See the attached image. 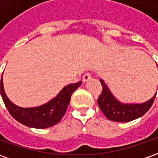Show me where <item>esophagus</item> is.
<instances>
[{"instance_id": "1", "label": "esophagus", "mask_w": 158, "mask_h": 158, "mask_svg": "<svg viewBox=\"0 0 158 158\" xmlns=\"http://www.w3.org/2000/svg\"><path fill=\"white\" fill-rule=\"evenodd\" d=\"M89 79H91V75H90V74H89V73H85V75L83 76V82L84 83H85V82H87V81H89Z\"/></svg>"}]
</instances>
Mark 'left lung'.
Listing matches in <instances>:
<instances>
[{"label": "left lung", "instance_id": "left-lung-1", "mask_svg": "<svg viewBox=\"0 0 158 158\" xmlns=\"http://www.w3.org/2000/svg\"><path fill=\"white\" fill-rule=\"evenodd\" d=\"M102 86V91L97 102L104 115L114 122H129L142 117L152 106L156 95L146 102L125 104L120 102L114 97L102 79H100Z\"/></svg>", "mask_w": 158, "mask_h": 158}]
</instances>
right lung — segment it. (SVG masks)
Wrapping results in <instances>:
<instances>
[{
  "label": "right lung",
  "mask_w": 158,
  "mask_h": 158,
  "mask_svg": "<svg viewBox=\"0 0 158 158\" xmlns=\"http://www.w3.org/2000/svg\"><path fill=\"white\" fill-rule=\"evenodd\" d=\"M82 81L65 86L57 96L48 102L35 107H20L12 103L6 96L1 80V95L10 114L23 125L35 129H45L55 125L61 121L66 113L70 102L71 96L74 90L81 85Z\"/></svg>",
  "instance_id": "obj_1"
}]
</instances>
